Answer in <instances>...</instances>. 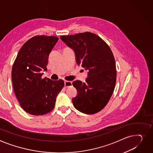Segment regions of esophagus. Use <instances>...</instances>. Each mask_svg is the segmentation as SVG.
<instances>
[{"label":"esophagus","instance_id":"esophagus-1","mask_svg":"<svg viewBox=\"0 0 153 153\" xmlns=\"http://www.w3.org/2000/svg\"><path fill=\"white\" fill-rule=\"evenodd\" d=\"M72 85H73L72 82H71V81H67V80L65 81V87H71Z\"/></svg>","mask_w":153,"mask_h":153}]
</instances>
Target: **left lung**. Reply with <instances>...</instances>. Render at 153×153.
<instances>
[{"label":"left lung","mask_w":153,"mask_h":153,"mask_svg":"<svg viewBox=\"0 0 153 153\" xmlns=\"http://www.w3.org/2000/svg\"><path fill=\"white\" fill-rule=\"evenodd\" d=\"M60 38L74 50L77 65L88 71L85 82L73 83L77 91L72 99L74 106L85 114L97 113L105 107L114 90L117 74L113 53L102 39L90 32Z\"/></svg>","instance_id":"8db88e82"}]
</instances>
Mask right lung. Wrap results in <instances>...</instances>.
Returning a JSON list of instances; mask_svg holds the SVG:
<instances>
[{
  "instance_id": "right-lung-1",
  "label": "right lung",
  "mask_w": 153,
  "mask_h": 153,
  "mask_svg": "<svg viewBox=\"0 0 153 153\" xmlns=\"http://www.w3.org/2000/svg\"><path fill=\"white\" fill-rule=\"evenodd\" d=\"M58 38L36 36L20 48L12 71L13 87L22 108L27 113L47 114L55 106L56 98L65 85L62 79L42 78L47 70L48 56Z\"/></svg>"
}]
</instances>
